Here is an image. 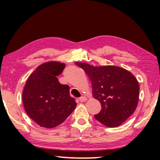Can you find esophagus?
Instances as JSON below:
<instances>
[{
  "label": "esophagus",
  "instance_id": "1",
  "mask_svg": "<svg viewBox=\"0 0 160 160\" xmlns=\"http://www.w3.org/2000/svg\"><path fill=\"white\" fill-rule=\"evenodd\" d=\"M79 100H80V102H85L87 101V100H88V99H87L85 97L82 96V97H80V98L79 99Z\"/></svg>",
  "mask_w": 160,
  "mask_h": 160
}]
</instances>
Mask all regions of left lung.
Returning <instances> with one entry per match:
<instances>
[{"mask_svg":"<svg viewBox=\"0 0 160 160\" xmlns=\"http://www.w3.org/2000/svg\"><path fill=\"white\" fill-rule=\"evenodd\" d=\"M75 64L85 70L91 81L92 96L102 109L94 115L109 128L121 125L136 109L139 99L138 82L131 72L119 66H94L83 62Z\"/></svg>","mask_w":160,"mask_h":160,"instance_id":"left-lung-1","label":"left lung"}]
</instances>
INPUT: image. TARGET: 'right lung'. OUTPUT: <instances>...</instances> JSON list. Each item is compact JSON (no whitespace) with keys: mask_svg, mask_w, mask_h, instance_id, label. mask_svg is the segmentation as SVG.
Here are the masks:
<instances>
[{"mask_svg":"<svg viewBox=\"0 0 160 160\" xmlns=\"http://www.w3.org/2000/svg\"><path fill=\"white\" fill-rule=\"evenodd\" d=\"M66 64L58 61L46 62L29 75L22 92L26 113L38 125L52 128L60 125L76 107L69 95V87L61 85L56 76Z\"/></svg>","mask_w":160,"mask_h":160,"instance_id":"right-lung-1","label":"right lung"}]
</instances>
